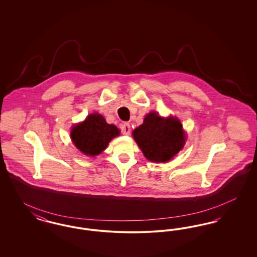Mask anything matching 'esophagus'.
<instances>
[{
    "mask_svg": "<svg viewBox=\"0 0 257 257\" xmlns=\"http://www.w3.org/2000/svg\"><path fill=\"white\" fill-rule=\"evenodd\" d=\"M121 132H122L123 135H126V136L130 135V132H131V126H130L129 123H124V124H123L122 126H121Z\"/></svg>",
    "mask_w": 257,
    "mask_h": 257,
    "instance_id": "esophagus-1",
    "label": "esophagus"
}]
</instances>
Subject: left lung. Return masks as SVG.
<instances>
[{
  "label": "left lung",
  "instance_id": "8db88e82",
  "mask_svg": "<svg viewBox=\"0 0 257 257\" xmlns=\"http://www.w3.org/2000/svg\"><path fill=\"white\" fill-rule=\"evenodd\" d=\"M132 135L145 157L156 163L169 162L183 148L186 142L179 119L173 116L162 117L156 111L147 114L144 123Z\"/></svg>",
  "mask_w": 257,
  "mask_h": 257
}]
</instances>
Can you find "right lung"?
<instances>
[{"label": "right lung", "instance_id": "add662e5", "mask_svg": "<svg viewBox=\"0 0 257 257\" xmlns=\"http://www.w3.org/2000/svg\"><path fill=\"white\" fill-rule=\"evenodd\" d=\"M119 133V129L106 122L103 115L91 113L86 116L85 121L72 127L70 137L74 146L81 152L93 157L104 151Z\"/></svg>", "mask_w": 257, "mask_h": 257}]
</instances>
